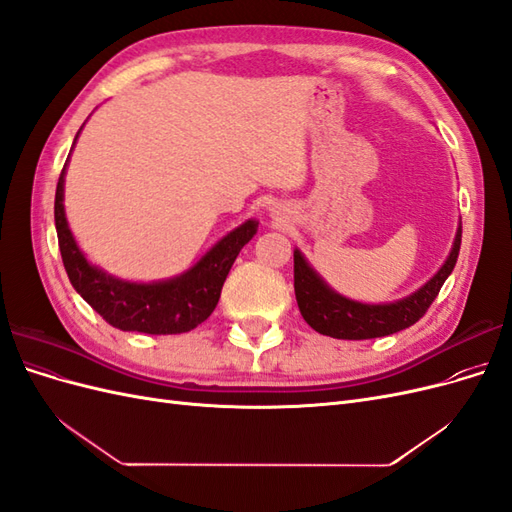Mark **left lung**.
<instances>
[{
    "label": "left lung",
    "instance_id": "8db88e82",
    "mask_svg": "<svg viewBox=\"0 0 512 512\" xmlns=\"http://www.w3.org/2000/svg\"><path fill=\"white\" fill-rule=\"evenodd\" d=\"M461 247V224L457 226L451 254L438 273L404 299L391 303L352 301L333 290L320 273L309 265L301 250H294V294L301 316L314 331L335 339H371L404 331L423 318L438 297L446 277L453 273Z\"/></svg>",
    "mask_w": 512,
    "mask_h": 512
}]
</instances>
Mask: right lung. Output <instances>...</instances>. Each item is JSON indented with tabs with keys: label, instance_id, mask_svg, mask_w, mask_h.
<instances>
[{
	"label": "right lung",
	"instance_id": "add662e5",
	"mask_svg": "<svg viewBox=\"0 0 512 512\" xmlns=\"http://www.w3.org/2000/svg\"><path fill=\"white\" fill-rule=\"evenodd\" d=\"M83 130V128H81ZM81 130L76 132L72 149ZM61 170L55 192V228L59 252L64 260L70 284L96 312L115 329L138 331L149 335L188 333L205 322L220 301L226 275L237 260L241 247L250 241L256 230V220H245L226 237L215 243L196 265L175 277L158 282H128L91 265L76 243L68 226L64 207L66 168Z\"/></svg>",
	"mask_w": 512,
	"mask_h": 512
}]
</instances>
